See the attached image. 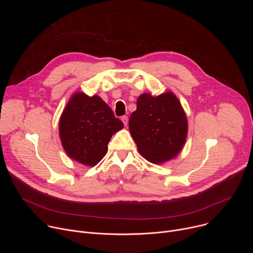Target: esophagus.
<instances>
[{
	"label": "esophagus",
	"instance_id": "34e87169",
	"mask_svg": "<svg viewBox=\"0 0 253 253\" xmlns=\"http://www.w3.org/2000/svg\"><path fill=\"white\" fill-rule=\"evenodd\" d=\"M121 120H122L123 124H124L125 126H127V124H128V117H127V116H122Z\"/></svg>",
	"mask_w": 253,
	"mask_h": 253
}]
</instances>
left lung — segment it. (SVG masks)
I'll return each instance as SVG.
<instances>
[{"instance_id":"1","label":"left lung","mask_w":253,"mask_h":253,"mask_svg":"<svg viewBox=\"0 0 253 253\" xmlns=\"http://www.w3.org/2000/svg\"><path fill=\"white\" fill-rule=\"evenodd\" d=\"M129 130L139 153L151 163L174 158L187 136V118L171 92L153 97L142 94L129 119Z\"/></svg>"}]
</instances>
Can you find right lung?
I'll list each match as a JSON object with an SVG mask.
<instances>
[{"label":"right lung","mask_w":253,"mask_h":253,"mask_svg":"<svg viewBox=\"0 0 253 253\" xmlns=\"http://www.w3.org/2000/svg\"><path fill=\"white\" fill-rule=\"evenodd\" d=\"M124 127L100 97L77 93L60 118L59 130L66 153L74 160L95 166L106 155L112 135Z\"/></svg>","instance_id":"1"}]
</instances>
